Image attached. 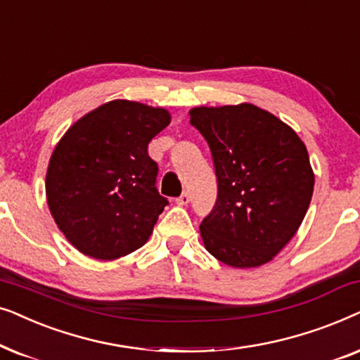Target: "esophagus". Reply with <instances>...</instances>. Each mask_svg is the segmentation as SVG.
I'll use <instances>...</instances> for the list:
<instances>
[{
	"label": "esophagus",
	"mask_w": 360,
	"mask_h": 360,
	"mask_svg": "<svg viewBox=\"0 0 360 360\" xmlns=\"http://www.w3.org/2000/svg\"><path fill=\"white\" fill-rule=\"evenodd\" d=\"M176 201V205H180V206H186L190 203V195L186 193V191H184V193H181L179 198L175 200Z\"/></svg>",
	"instance_id": "obj_1"
}]
</instances>
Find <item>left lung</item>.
Wrapping results in <instances>:
<instances>
[{
  "mask_svg": "<svg viewBox=\"0 0 360 360\" xmlns=\"http://www.w3.org/2000/svg\"><path fill=\"white\" fill-rule=\"evenodd\" d=\"M190 122L208 142L218 179V200L200 226L206 250L234 269L270 262L297 234L311 201L307 146L250 103L193 108Z\"/></svg>",
  "mask_w": 360,
  "mask_h": 360,
  "instance_id": "left-lung-1",
  "label": "left lung"
}]
</instances>
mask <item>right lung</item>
Wrapping results in <instances>:
<instances>
[{
  "mask_svg": "<svg viewBox=\"0 0 360 360\" xmlns=\"http://www.w3.org/2000/svg\"><path fill=\"white\" fill-rule=\"evenodd\" d=\"M170 112L112 100L68 127L46 175L52 218L68 243L98 260L134 252L150 238L167 198L155 188L159 167L147 146Z\"/></svg>",
  "mask_w": 360,
  "mask_h": 360,
  "instance_id": "1",
  "label": "right lung"
}]
</instances>
